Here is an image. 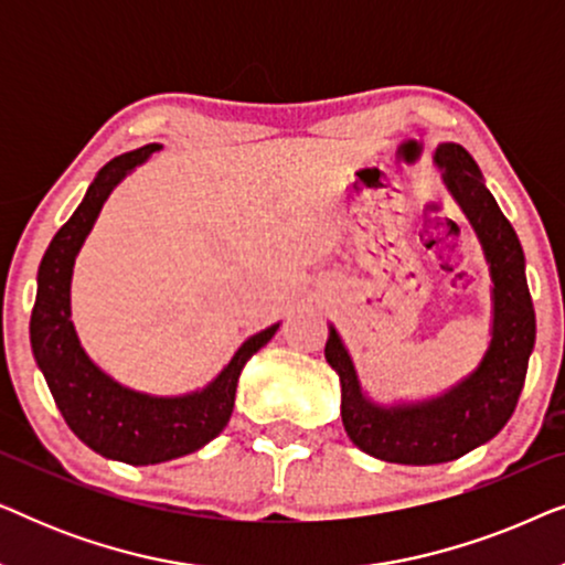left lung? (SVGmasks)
Segmentation results:
<instances>
[{"label":"left lung","instance_id":"obj_1","mask_svg":"<svg viewBox=\"0 0 565 565\" xmlns=\"http://www.w3.org/2000/svg\"><path fill=\"white\" fill-rule=\"evenodd\" d=\"M435 164L481 242L491 275V342L483 358L450 388L422 401L377 404L365 393L352 354L329 323L327 362L342 385V424L362 452L401 466L458 460L499 435L520 401L535 350L524 252L512 223L499 211L473 157L460 143H439Z\"/></svg>","mask_w":565,"mask_h":565}]
</instances>
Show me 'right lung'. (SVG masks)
Returning <instances> with one entry per match:
<instances>
[{
  "label": "right lung",
  "mask_w": 565,
  "mask_h": 565,
  "mask_svg": "<svg viewBox=\"0 0 565 565\" xmlns=\"http://www.w3.org/2000/svg\"><path fill=\"white\" fill-rule=\"evenodd\" d=\"M157 143L120 153L99 169L72 218L58 228L38 267L30 316L33 358L68 429L103 458L157 466L190 455L218 437L231 419L238 375L277 334L280 321L246 339L228 365L203 388L182 396H151L115 381L84 352L72 321V275L110 192L157 151Z\"/></svg>",
  "instance_id": "1"
}]
</instances>
